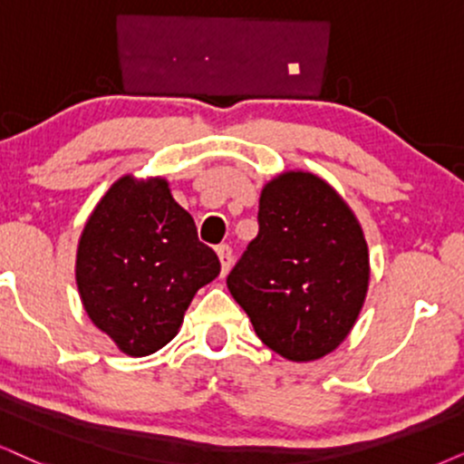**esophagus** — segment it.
<instances>
[{
  "label": "esophagus",
  "instance_id": "34e87169",
  "mask_svg": "<svg viewBox=\"0 0 464 464\" xmlns=\"http://www.w3.org/2000/svg\"><path fill=\"white\" fill-rule=\"evenodd\" d=\"M218 252V259H220V266H222V276L228 274V269H231V263H233V250L228 248L227 244H222L216 248Z\"/></svg>",
  "mask_w": 464,
  "mask_h": 464
}]
</instances>
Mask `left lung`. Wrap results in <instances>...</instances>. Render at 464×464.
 <instances>
[{
	"label": "left lung",
	"mask_w": 464,
	"mask_h": 464,
	"mask_svg": "<svg viewBox=\"0 0 464 464\" xmlns=\"http://www.w3.org/2000/svg\"><path fill=\"white\" fill-rule=\"evenodd\" d=\"M368 280L353 209L319 175L285 171L263 186L259 236L227 286L263 344L291 362H314L353 330Z\"/></svg>",
	"instance_id": "left-lung-1"
}]
</instances>
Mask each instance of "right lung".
Instances as JSON below:
<instances>
[{
	"instance_id": "1",
	"label": "right lung",
	"mask_w": 464,
	"mask_h": 464,
	"mask_svg": "<svg viewBox=\"0 0 464 464\" xmlns=\"http://www.w3.org/2000/svg\"><path fill=\"white\" fill-rule=\"evenodd\" d=\"M87 316L121 353L145 357L178 336L195 293L220 274L164 178L124 175L87 218L76 248Z\"/></svg>"
}]
</instances>
